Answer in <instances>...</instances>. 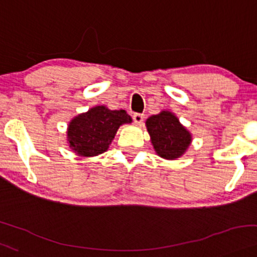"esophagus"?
<instances>
[{
    "label": "esophagus",
    "mask_w": 257,
    "mask_h": 257,
    "mask_svg": "<svg viewBox=\"0 0 257 257\" xmlns=\"http://www.w3.org/2000/svg\"><path fill=\"white\" fill-rule=\"evenodd\" d=\"M134 121L137 123V125H141V123L144 121V115H143V114L135 113L134 114Z\"/></svg>",
    "instance_id": "obj_1"
}]
</instances>
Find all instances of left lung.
Returning a JSON list of instances; mask_svg holds the SVG:
<instances>
[{"instance_id":"8db88e82","label":"left lung","mask_w":257,"mask_h":257,"mask_svg":"<svg viewBox=\"0 0 257 257\" xmlns=\"http://www.w3.org/2000/svg\"><path fill=\"white\" fill-rule=\"evenodd\" d=\"M155 153L164 160L182 157L192 143V134L170 110H161L145 121Z\"/></svg>"}]
</instances>
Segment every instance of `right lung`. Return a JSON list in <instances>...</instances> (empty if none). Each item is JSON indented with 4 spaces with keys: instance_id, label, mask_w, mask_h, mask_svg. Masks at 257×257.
<instances>
[{
    "instance_id": "right-lung-1",
    "label": "right lung",
    "mask_w": 257,
    "mask_h": 257,
    "mask_svg": "<svg viewBox=\"0 0 257 257\" xmlns=\"http://www.w3.org/2000/svg\"><path fill=\"white\" fill-rule=\"evenodd\" d=\"M132 118L123 109L95 106L70 120L66 130L69 148L81 157H95L108 150L116 131Z\"/></svg>"
}]
</instances>
